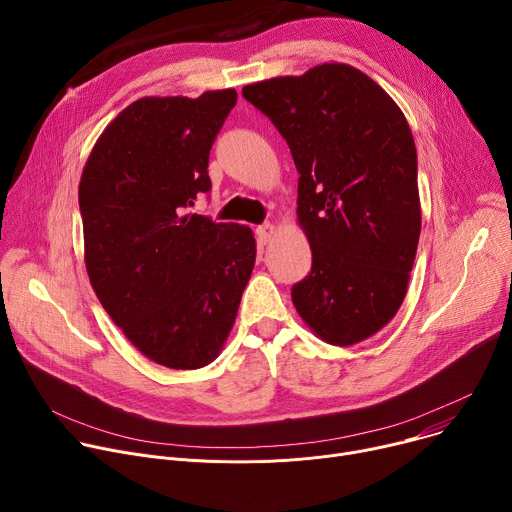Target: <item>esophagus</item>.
I'll use <instances>...</instances> for the list:
<instances>
[{
  "instance_id": "esophagus-1",
  "label": "esophagus",
  "mask_w": 512,
  "mask_h": 512,
  "mask_svg": "<svg viewBox=\"0 0 512 512\" xmlns=\"http://www.w3.org/2000/svg\"><path fill=\"white\" fill-rule=\"evenodd\" d=\"M257 241L261 243V245H267V243H271L273 241V237H275V229H273V225L271 223H265V225H261V227H257Z\"/></svg>"
}]
</instances>
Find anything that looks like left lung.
Here are the masks:
<instances>
[{"instance_id":"obj_1","label":"left lung","mask_w":512,"mask_h":512,"mask_svg":"<svg viewBox=\"0 0 512 512\" xmlns=\"http://www.w3.org/2000/svg\"><path fill=\"white\" fill-rule=\"evenodd\" d=\"M298 168V221L312 271L291 300L318 338L367 340L401 308L413 269L421 204L417 152L397 103L358 68L326 62L302 77L247 85Z\"/></svg>"}]
</instances>
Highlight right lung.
<instances>
[{
    "mask_svg": "<svg viewBox=\"0 0 512 512\" xmlns=\"http://www.w3.org/2000/svg\"><path fill=\"white\" fill-rule=\"evenodd\" d=\"M237 91L143 97L101 133L79 204L95 294L129 342L176 371L210 364L255 267L249 227L188 214Z\"/></svg>",
    "mask_w": 512,
    "mask_h": 512,
    "instance_id": "obj_1",
    "label": "right lung"
}]
</instances>
